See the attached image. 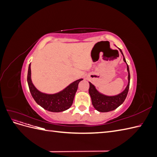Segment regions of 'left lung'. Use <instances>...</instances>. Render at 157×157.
<instances>
[{
    "mask_svg": "<svg viewBox=\"0 0 157 157\" xmlns=\"http://www.w3.org/2000/svg\"><path fill=\"white\" fill-rule=\"evenodd\" d=\"M119 50L121 52V54L123 55L122 50L121 49ZM123 56H124V55H123ZM123 59H124V62L126 63L124 57V58H123ZM127 70L128 73V83L127 86L124 91L115 96H105V95L100 94L96 89V88H95V86L92 83L89 82L90 84L89 94L92 99V105L97 111L99 112H102V113L111 111L115 110V109H116L118 107H119L121 104L124 101L125 99L127 96L128 90H129L130 80L129 67H128V64H127Z\"/></svg>",
    "mask_w": 157,
    "mask_h": 157,
    "instance_id": "8db88e82",
    "label": "left lung"
}]
</instances>
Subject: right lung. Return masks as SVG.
Instances as JSON below:
<instances>
[{
    "label": "right lung",
    "instance_id": "obj_1",
    "mask_svg": "<svg viewBox=\"0 0 157 157\" xmlns=\"http://www.w3.org/2000/svg\"><path fill=\"white\" fill-rule=\"evenodd\" d=\"M82 78L78 79L69 84L62 91L54 94H47L39 91L33 85L31 78V63L27 73V82L31 96L36 103L47 111L51 112H62L72 105L75 95L78 83Z\"/></svg>",
    "mask_w": 157,
    "mask_h": 157
}]
</instances>
